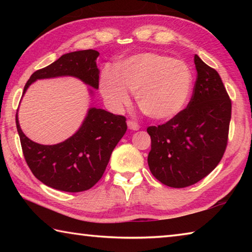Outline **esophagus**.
Segmentation results:
<instances>
[{"instance_id":"1","label":"esophagus","mask_w":252,"mask_h":252,"mask_svg":"<svg viewBox=\"0 0 252 252\" xmlns=\"http://www.w3.org/2000/svg\"><path fill=\"white\" fill-rule=\"evenodd\" d=\"M126 125H127V127H129L130 130L138 131V130L140 129V126H139L138 123H136V122H134V121H131V120H129V121L126 122Z\"/></svg>"}]
</instances>
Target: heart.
Returning <instances> with one entry per match:
<instances>
[{"label": "heart", "instance_id": "heart-1", "mask_svg": "<svg viewBox=\"0 0 252 252\" xmlns=\"http://www.w3.org/2000/svg\"><path fill=\"white\" fill-rule=\"evenodd\" d=\"M193 87L189 65L159 53H140L105 69L100 92L106 105L120 111L135 92L140 110L153 120H170L185 109Z\"/></svg>", "mask_w": 252, "mask_h": 252}]
</instances>
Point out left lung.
<instances>
[{
	"label": "left lung",
	"mask_w": 252,
	"mask_h": 252,
	"mask_svg": "<svg viewBox=\"0 0 252 252\" xmlns=\"http://www.w3.org/2000/svg\"><path fill=\"white\" fill-rule=\"evenodd\" d=\"M193 94L185 110L164 125L149 126L148 164L161 183L186 188L207 177L227 148L231 100L215 69L197 54Z\"/></svg>",
	"instance_id": "obj_1"
}]
</instances>
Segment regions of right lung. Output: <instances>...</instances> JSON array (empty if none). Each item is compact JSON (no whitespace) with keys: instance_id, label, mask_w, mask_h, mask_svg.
<instances>
[{"instance_id":"add662e5","label":"right lung","mask_w":252,"mask_h":252,"mask_svg":"<svg viewBox=\"0 0 252 252\" xmlns=\"http://www.w3.org/2000/svg\"><path fill=\"white\" fill-rule=\"evenodd\" d=\"M99 52L83 50L63 54L43 69L37 70L25 84L24 93L36 80L73 76L93 89H99ZM92 94V90L90 89ZM16 127L25 161L36 179L45 186L65 192L89 190L103 176L111 153L126 131V118L103 109L90 108L82 125L65 141L44 146L30 140Z\"/></svg>"}]
</instances>
